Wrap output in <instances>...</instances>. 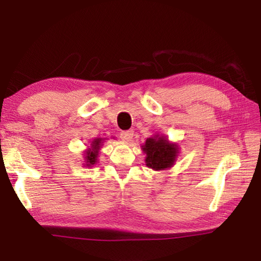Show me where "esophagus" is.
Returning <instances> with one entry per match:
<instances>
[{
    "label": "esophagus",
    "mask_w": 261,
    "mask_h": 261,
    "mask_svg": "<svg viewBox=\"0 0 261 261\" xmlns=\"http://www.w3.org/2000/svg\"><path fill=\"white\" fill-rule=\"evenodd\" d=\"M120 136H121L122 140H124V141H130V140L132 139V137H134V131H132V130L122 131Z\"/></svg>",
    "instance_id": "obj_1"
}]
</instances>
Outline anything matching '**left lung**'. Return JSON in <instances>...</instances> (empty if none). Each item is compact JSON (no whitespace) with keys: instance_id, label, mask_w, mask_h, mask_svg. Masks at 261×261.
Returning <instances> with one entry per match:
<instances>
[{"instance_id":"obj_1","label":"left lung","mask_w":261,"mask_h":261,"mask_svg":"<svg viewBox=\"0 0 261 261\" xmlns=\"http://www.w3.org/2000/svg\"><path fill=\"white\" fill-rule=\"evenodd\" d=\"M143 151L146 153V166L154 170H163L170 168L177 155V146L168 143V140L159 138H148L144 145Z\"/></svg>"}]
</instances>
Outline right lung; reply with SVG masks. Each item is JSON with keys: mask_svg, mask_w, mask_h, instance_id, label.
<instances>
[{"mask_svg": "<svg viewBox=\"0 0 261 261\" xmlns=\"http://www.w3.org/2000/svg\"><path fill=\"white\" fill-rule=\"evenodd\" d=\"M101 140L100 138L98 139H94L93 141H92V148L88 149V151L86 152V166H92L94 165V163L96 162V158H98V149L100 148V145H101Z\"/></svg>", "mask_w": 261, "mask_h": 261, "instance_id": "add662e5", "label": "right lung"}]
</instances>
